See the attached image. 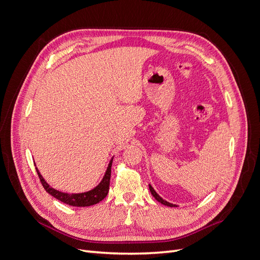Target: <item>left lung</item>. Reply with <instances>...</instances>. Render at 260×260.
<instances>
[{
	"label": "left lung",
	"instance_id": "left-lung-1",
	"mask_svg": "<svg viewBox=\"0 0 260 260\" xmlns=\"http://www.w3.org/2000/svg\"><path fill=\"white\" fill-rule=\"evenodd\" d=\"M149 186V191H151V193H152V195L154 196V198L156 199V201H158L159 203H161L162 205H165V206H169V207H177V205H175V204H171V203H169V202H167V201H165V200H162L160 196L157 194L156 192H155V190L153 188V186L149 184L148 185Z\"/></svg>",
	"mask_w": 260,
	"mask_h": 260
}]
</instances>
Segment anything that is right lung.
I'll use <instances>...</instances> for the list:
<instances>
[{
  "instance_id": "obj_1",
  "label": "right lung",
  "mask_w": 260,
  "mask_h": 260,
  "mask_svg": "<svg viewBox=\"0 0 260 260\" xmlns=\"http://www.w3.org/2000/svg\"><path fill=\"white\" fill-rule=\"evenodd\" d=\"M112 164H113V158L111 159V161H109L105 175L98 186L94 187L91 191L84 192V193H78V194H68V193L55 190V188L51 187L48 183L45 182V180L43 179L40 172H39L38 168H36V170L39 176V179H40L41 183L44 187V190L52 196H54L55 199H57L58 201L65 203L70 206L86 207V206L95 205V204H98L99 202H101L102 200H104L106 198L109 190V181H111Z\"/></svg>"
}]
</instances>
